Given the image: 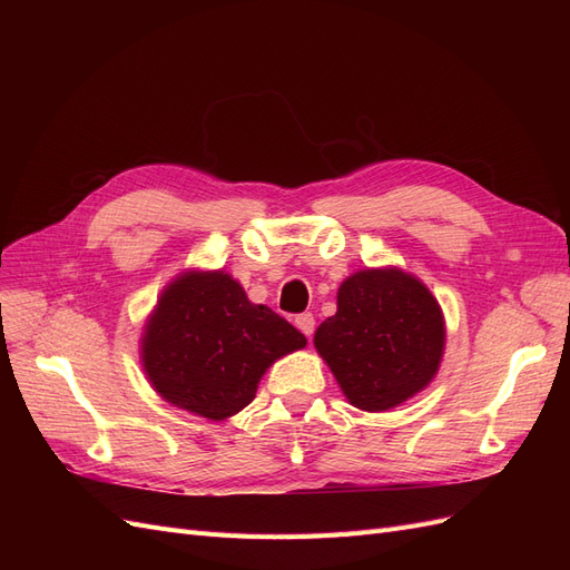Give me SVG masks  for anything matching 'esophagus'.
<instances>
[{"instance_id":"obj_1","label":"esophagus","mask_w":570,"mask_h":570,"mask_svg":"<svg viewBox=\"0 0 570 570\" xmlns=\"http://www.w3.org/2000/svg\"><path fill=\"white\" fill-rule=\"evenodd\" d=\"M295 325L299 327V331H302L306 337H312V335H314V327H316V318H314V314L304 312V314L295 316Z\"/></svg>"}]
</instances>
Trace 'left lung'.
<instances>
[{
	"instance_id": "left-lung-1",
	"label": "left lung",
	"mask_w": 570,
	"mask_h": 570,
	"mask_svg": "<svg viewBox=\"0 0 570 570\" xmlns=\"http://www.w3.org/2000/svg\"><path fill=\"white\" fill-rule=\"evenodd\" d=\"M444 316L430 289L402 268H366L337 289V314L314 335L350 404L387 411L433 381Z\"/></svg>"
}]
</instances>
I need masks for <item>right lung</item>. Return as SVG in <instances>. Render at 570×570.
<instances>
[{"label": "right lung", "instance_id": "1", "mask_svg": "<svg viewBox=\"0 0 570 570\" xmlns=\"http://www.w3.org/2000/svg\"><path fill=\"white\" fill-rule=\"evenodd\" d=\"M306 337L233 275L185 271L168 283L142 333V366L168 404L209 421L243 411L275 358Z\"/></svg>", "mask_w": 570, "mask_h": 570}]
</instances>
